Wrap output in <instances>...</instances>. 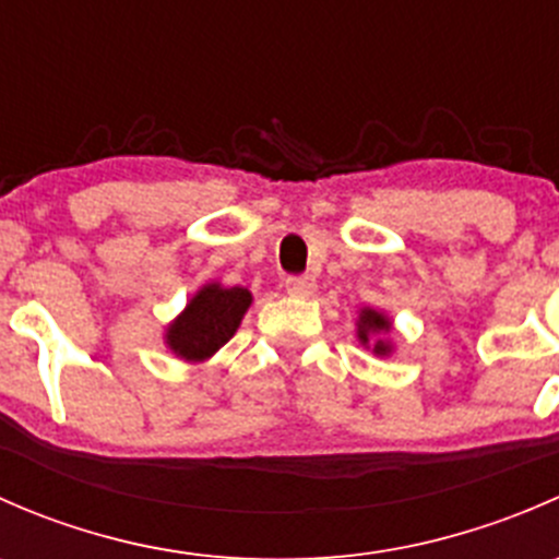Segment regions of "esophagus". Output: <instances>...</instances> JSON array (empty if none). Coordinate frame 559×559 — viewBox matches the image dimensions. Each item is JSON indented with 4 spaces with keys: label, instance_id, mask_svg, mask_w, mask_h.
Returning a JSON list of instances; mask_svg holds the SVG:
<instances>
[{
    "label": "esophagus",
    "instance_id": "1",
    "mask_svg": "<svg viewBox=\"0 0 559 559\" xmlns=\"http://www.w3.org/2000/svg\"><path fill=\"white\" fill-rule=\"evenodd\" d=\"M313 289L316 284L308 275H292V278H286V292H289L292 297H311Z\"/></svg>",
    "mask_w": 559,
    "mask_h": 559
}]
</instances>
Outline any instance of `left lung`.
<instances>
[{"label": "left lung", "mask_w": 559, "mask_h": 559, "mask_svg": "<svg viewBox=\"0 0 559 559\" xmlns=\"http://www.w3.org/2000/svg\"><path fill=\"white\" fill-rule=\"evenodd\" d=\"M392 332V319L379 308H359V319H357V341L362 343L365 348L376 354V357H389L394 352V343L389 337Z\"/></svg>", "instance_id": "1"}]
</instances>
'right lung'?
I'll list each match as a JSON object with an SVG mask.
<instances>
[{
    "label": "right lung",
    "instance_id": "add662e5",
    "mask_svg": "<svg viewBox=\"0 0 559 559\" xmlns=\"http://www.w3.org/2000/svg\"><path fill=\"white\" fill-rule=\"evenodd\" d=\"M251 300V292L243 286H224L218 281L200 286L165 326V346L183 362H205L238 332Z\"/></svg>",
    "mask_w": 559,
    "mask_h": 559
}]
</instances>
